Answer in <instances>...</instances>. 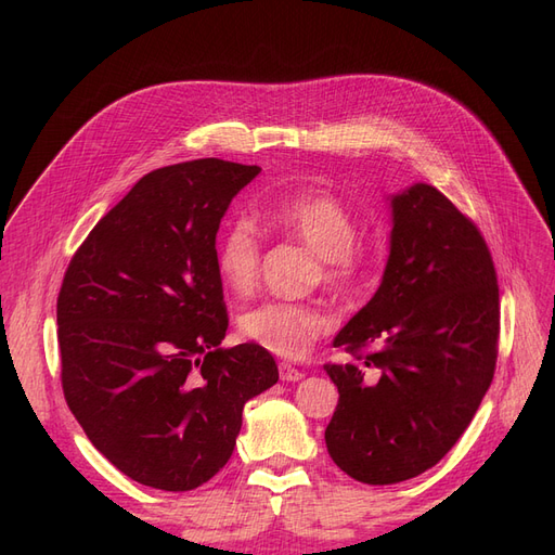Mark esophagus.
<instances>
[{"label":"esophagus","instance_id":"34e87169","mask_svg":"<svg viewBox=\"0 0 555 555\" xmlns=\"http://www.w3.org/2000/svg\"><path fill=\"white\" fill-rule=\"evenodd\" d=\"M278 371H280L282 382H298V379L306 377V373L298 371V367H294L292 363H280Z\"/></svg>","mask_w":555,"mask_h":555}]
</instances>
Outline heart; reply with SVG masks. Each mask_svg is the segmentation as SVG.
I'll return each instance as SVG.
<instances>
[{
	"label": "heart",
	"mask_w": 555,
	"mask_h": 555,
	"mask_svg": "<svg viewBox=\"0 0 555 555\" xmlns=\"http://www.w3.org/2000/svg\"><path fill=\"white\" fill-rule=\"evenodd\" d=\"M257 220L280 236L304 243L319 257L322 278L333 289H354L367 273L371 257L357 241L359 217L345 198L324 188L266 194L257 204ZM217 273L233 294H247L259 280L261 241L249 222H233L217 243ZM238 328L245 340L278 357H304L319 335L326 333L324 310L294 300H263L247 308Z\"/></svg>",
	"instance_id": "obj_1"
}]
</instances>
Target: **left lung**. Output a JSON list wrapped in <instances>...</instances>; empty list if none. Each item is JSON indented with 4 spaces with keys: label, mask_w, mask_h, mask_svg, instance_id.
I'll return each instance as SVG.
<instances>
[{
    "label": "left lung",
    "mask_w": 555,
    "mask_h": 555,
    "mask_svg": "<svg viewBox=\"0 0 555 555\" xmlns=\"http://www.w3.org/2000/svg\"><path fill=\"white\" fill-rule=\"evenodd\" d=\"M389 261L375 296L335 335L338 408L326 447L363 483L426 473L459 442L498 361L500 294L477 224L433 184L391 198Z\"/></svg>",
    "instance_id": "1"
}]
</instances>
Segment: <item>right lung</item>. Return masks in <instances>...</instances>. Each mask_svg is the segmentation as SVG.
<instances>
[{"instance_id":"1","label":"right lung","mask_w":555,"mask_h":555,"mask_svg":"<svg viewBox=\"0 0 555 555\" xmlns=\"http://www.w3.org/2000/svg\"><path fill=\"white\" fill-rule=\"evenodd\" d=\"M259 166L182 162L143 176L82 241L57 296L62 391L90 442L129 479L192 491L231 459L271 351L220 347L222 217Z\"/></svg>"}]
</instances>
